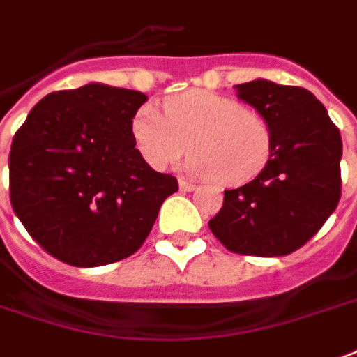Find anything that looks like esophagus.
I'll use <instances>...</instances> for the list:
<instances>
[{"label":"esophagus","mask_w":357,"mask_h":357,"mask_svg":"<svg viewBox=\"0 0 357 357\" xmlns=\"http://www.w3.org/2000/svg\"><path fill=\"white\" fill-rule=\"evenodd\" d=\"M178 188L184 190V192H194L197 188L194 182H188V181H181L178 182Z\"/></svg>","instance_id":"esophagus-1"}]
</instances>
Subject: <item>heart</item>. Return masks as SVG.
<instances>
[{
	"mask_svg": "<svg viewBox=\"0 0 357 357\" xmlns=\"http://www.w3.org/2000/svg\"><path fill=\"white\" fill-rule=\"evenodd\" d=\"M132 144L155 171L171 167L184 153L192 175L217 178L225 186L251 181L266 165L272 150L270 125L259 112L232 96L188 91L153 106H142L131 121Z\"/></svg>",
	"mask_w": 357,
	"mask_h": 357,
	"instance_id": "heart-1",
	"label": "heart"
}]
</instances>
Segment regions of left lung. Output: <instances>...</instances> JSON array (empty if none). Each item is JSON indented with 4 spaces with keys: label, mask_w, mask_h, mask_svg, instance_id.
Wrapping results in <instances>:
<instances>
[{
    "label": "left lung",
    "mask_w": 357,
    "mask_h": 357,
    "mask_svg": "<svg viewBox=\"0 0 357 357\" xmlns=\"http://www.w3.org/2000/svg\"><path fill=\"white\" fill-rule=\"evenodd\" d=\"M272 131L266 165L253 181L225 190L211 232L238 255L282 257L303 247L340 199L342 140L310 91L268 79L236 85Z\"/></svg>",
    "instance_id": "obj_1"
}]
</instances>
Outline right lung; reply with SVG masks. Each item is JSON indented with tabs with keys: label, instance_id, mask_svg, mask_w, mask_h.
Here are the masks:
<instances>
[{
	"label": "right lung",
	"instance_id": "obj_1",
	"mask_svg": "<svg viewBox=\"0 0 357 357\" xmlns=\"http://www.w3.org/2000/svg\"><path fill=\"white\" fill-rule=\"evenodd\" d=\"M144 102L140 91L89 83L41 98L15 132L13 211L54 259L91 268L131 257L178 190L132 144L131 121Z\"/></svg>",
	"mask_w": 357,
	"mask_h": 357
}]
</instances>
